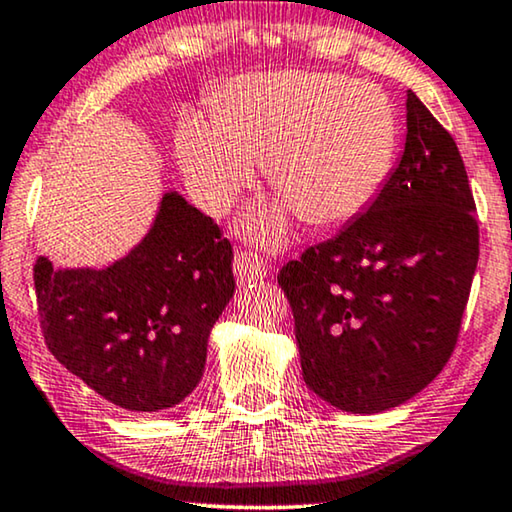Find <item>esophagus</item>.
Segmentation results:
<instances>
[{"label": "esophagus", "instance_id": "esophagus-1", "mask_svg": "<svg viewBox=\"0 0 512 512\" xmlns=\"http://www.w3.org/2000/svg\"><path fill=\"white\" fill-rule=\"evenodd\" d=\"M235 277L240 286L256 282V279L268 277V265L263 258H258L254 251H240L235 256Z\"/></svg>", "mask_w": 512, "mask_h": 512}]
</instances>
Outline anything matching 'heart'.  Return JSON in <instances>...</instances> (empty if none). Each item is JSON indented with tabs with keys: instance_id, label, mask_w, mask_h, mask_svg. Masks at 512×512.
<instances>
[{
	"instance_id": "1",
	"label": "heart",
	"mask_w": 512,
	"mask_h": 512,
	"mask_svg": "<svg viewBox=\"0 0 512 512\" xmlns=\"http://www.w3.org/2000/svg\"><path fill=\"white\" fill-rule=\"evenodd\" d=\"M177 158L195 200L223 214L263 163L284 205L254 212L244 230L279 244L296 209L317 226H338L373 205L398 149L396 109L382 88L326 72L249 74L230 81L214 123L188 114Z\"/></svg>"
}]
</instances>
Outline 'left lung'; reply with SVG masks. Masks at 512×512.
I'll list each match as a JSON object with an SVG mask.
<instances>
[{
	"instance_id": "obj_1",
	"label": "left lung",
	"mask_w": 512,
	"mask_h": 512,
	"mask_svg": "<svg viewBox=\"0 0 512 512\" xmlns=\"http://www.w3.org/2000/svg\"><path fill=\"white\" fill-rule=\"evenodd\" d=\"M401 163L373 205L279 270L305 384L373 415L450 361L480 254L475 200L450 132L408 90Z\"/></svg>"
}]
</instances>
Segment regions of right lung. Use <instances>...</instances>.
<instances>
[{
	"instance_id": "obj_1",
	"label": "right lung",
	"mask_w": 512,
	"mask_h": 512,
	"mask_svg": "<svg viewBox=\"0 0 512 512\" xmlns=\"http://www.w3.org/2000/svg\"><path fill=\"white\" fill-rule=\"evenodd\" d=\"M46 347L69 373L130 412L174 408L198 387L212 326L235 293L233 247L170 191L142 242L109 268L34 263Z\"/></svg>"
}]
</instances>
